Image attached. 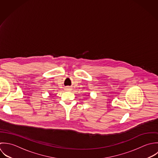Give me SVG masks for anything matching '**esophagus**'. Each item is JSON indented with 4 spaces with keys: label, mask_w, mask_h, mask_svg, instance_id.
Segmentation results:
<instances>
[{
    "label": "esophagus",
    "mask_w": 158,
    "mask_h": 158,
    "mask_svg": "<svg viewBox=\"0 0 158 158\" xmlns=\"http://www.w3.org/2000/svg\"><path fill=\"white\" fill-rule=\"evenodd\" d=\"M66 91H71V88L70 87H65Z\"/></svg>",
    "instance_id": "34e87169"
}]
</instances>
